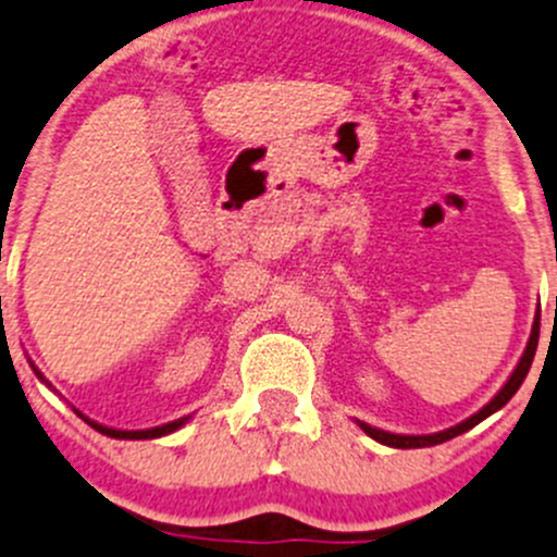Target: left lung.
<instances>
[{
  "mask_svg": "<svg viewBox=\"0 0 557 557\" xmlns=\"http://www.w3.org/2000/svg\"><path fill=\"white\" fill-rule=\"evenodd\" d=\"M536 342H540V323H536V320H534V327H531L529 344H525V352L518 360V366H515V371L510 373V379H507V384L502 386L499 392H496L494 400L485 403V406L480 408L478 413H472L470 419H465V421H461V424L450 426V430L435 432V435H395V432L376 430V426L366 424V421H357V424H360V430L366 432L368 437H373V441L384 443V446H389V448H426V446H437V443H446V441H450V437H456V435H461V432L472 430V426L480 424V421H483V419H488L491 413H496V411H499V408H505L507 403H510V397L520 389L523 379L529 376V368H531V362H534V355H536Z\"/></svg>",
  "mask_w": 557,
  "mask_h": 557,
  "instance_id": "8db88e82",
  "label": "left lung"
}]
</instances>
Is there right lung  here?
Here are the masks:
<instances>
[{
	"instance_id": "add662e5",
	"label": "right lung",
	"mask_w": 557,
	"mask_h": 557,
	"mask_svg": "<svg viewBox=\"0 0 557 557\" xmlns=\"http://www.w3.org/2000/svg\"><path fill=\"white\" fill-rule=\"evenodd\" d=\"M34 371H37V368H34ZM37 376L42 379V382H45V376H42V373H39V371H37ZM74 411H77V408H74ZM77 417H82L79 411H77ZM82 419H85L87 424L92 426V430H98V432H101V435L116 437V441H151V437L171 435V432L178 430V426H184L186 421H189L191 417L175 419V421H171V424H162V426H151V430H111V426H103V424H98V421H90V419H87V417H82Z\"/></svg>"
}]
</instances>
